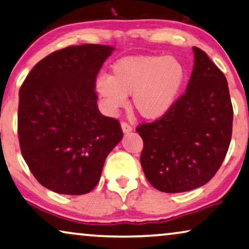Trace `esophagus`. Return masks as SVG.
<instances>
[{"label":"esophagus","mask_w":249,"mask_h":249,"mask_svg":"<svg viewBox=\"0 0 249 249\" xmlns=\"http://www.w3.org/2000/svg\"><path fill=\"white\" fill-rule=\"evenodd\" d=\"M121 128H122V131L124 132V134H128V132H130L132 130V127L130 124H128V122H121Z\"/></svg>","instance_id":"34e87169"}]
</instances>
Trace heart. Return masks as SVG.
<instances>
[{
	"mask_svg": "<svg viewBox=\"0 0 249 249\" xmlns=\"http://www.w3.org/2000/svg\"><path fill=\"white\" fill-rule=\"evenodd\" d=\"M186 78V67L176 56H128L113 64L110 77L97 78L96 90L111 111L124 107L131 95L135 110L153 120L175 105Z\"/></svg>",
	"mask_w": 249,
	"mask_h": 249,
	"instance_id": "heart-1",
	"label": "heart"
}]
</instances>
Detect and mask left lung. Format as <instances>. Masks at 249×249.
<instances>
[{"instance_id": "obj_1", "label": "left lung", "mask_w": 249, "mask_h": 249, "mask_svg": "<svg viewBox=\"0 0 249 249\" xmlns=\"http://www.w3.org/2000/svg\"><path fill=\"white\" fill-rule=\"evenodd\" d=\"M195 64L186 91L154 122L139 124L141 164L149 183L163 193L198 188L220 169L232 135L233 110L222 71L194 47Z\"/></svg>"}]
</instances>
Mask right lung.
Wrapping results in <instances>:
<instances>
[{"instance_id":"obj_1","label":"right lung","mask_w":249,"mask_h":249,"mask_svg":"<svg viewBox=\"0 0 249 249\" xmlns=\"http://www.w3.org/2000/svg\"><path fill=\"white\" fill-rule=\"evenodd\" d=\"M114 49L98 44L55 51L33 68L19 90L18 137L37 181L64 195L89 193L121 141L120 122L101 114L96 77Z\"/></svg>"}]
</instances>
